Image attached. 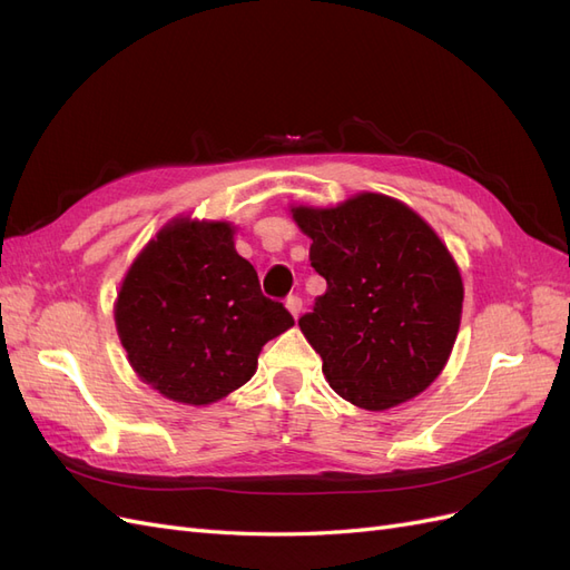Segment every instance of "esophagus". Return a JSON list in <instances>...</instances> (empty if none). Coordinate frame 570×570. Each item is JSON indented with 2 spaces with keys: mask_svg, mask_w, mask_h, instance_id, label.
Wrapping results in <instances>:
<instances>
[{
  "mask_svg": "<svg viewBox=\"0 0 570 570\" xmlns=\"http://www.w3.org/2000/svg\"><path fill=\"white\" fill-rule=\"evenodd\" d=\"M285 306H287V312H289L292 316H295V318H299L302 308H304V304H302V299H299L297 295H289L287 302H285Z\"/></svg>",
  "mask_w": 570,
  "mask_h": 570,
  "instance_id": "34e87169",
  "label": "esophagus"
}]
</instances>
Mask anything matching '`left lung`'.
<instances>
[{
  "label": "left lung",
  "mask_w": 570,
  "mask_h": 570,
  "mask_svg": "<svg viewBox=\"0 0 570 570\" xmlns=\"http://www.w3.org/2000/svg\"><path fill=\"white\" fill-rule=\"evenodd\" d=\"M292 216L327 283L299 318L325 381L368 411L421 394L444 368L461 323V275L442 239L409 206L373 193L335 209L297 206Z\"/></svg>",
  "instance_id": "8db88e82"
}]
</instances>
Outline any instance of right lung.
<instances>
[{
    "label": "right lung",
    "instance_id": "right-lung-1",
    "mask_svg": "<svg viewBox=\"0 0 570 570\" xmlns=\"http://www.w3.org/2000/svg\"><path fill=\"white\" fill-rule=\"evenodd\" d=\"M228 223L180 218L135 258L116 302L118 337L147 385L183 404L243 387L258 352L295 325L264 297Z\"/></svg>",
    "mask_w": 570,
    "mask_h": 570
}]
</instances>
